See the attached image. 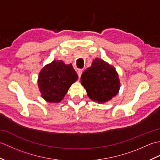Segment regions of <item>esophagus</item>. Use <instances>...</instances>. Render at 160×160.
<instances>
[{
	"label": "esophagus",
	"instance_id": "1",
	"mask_svg": "<svg viewBox=\"0 0 160 160\" xmlns=\"http://www.w3.org/2000/svg\"><path fill=\"white\" fill-rule=\"evenodd\" d=\"M77 71V73H78V78H80L81 75H82V71L81 69H77L76 70Z\"/></svg>",
	"mask_w": 160,
	"mask_h": 160
}]
</instances>
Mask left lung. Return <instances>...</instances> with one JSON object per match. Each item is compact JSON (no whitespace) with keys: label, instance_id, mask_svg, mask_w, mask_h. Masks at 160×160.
<instances>
[{"label":"left lung","instance_id":"1","mask_svg":"<svg viewBox=\"0 0 160 160\" xmlns=\"http://www.w3.org/2000/svg\"><path fill=\"white\" fill-rule=\"evenodd\" d=\"M81 82L89 98L99 103L111 100L120 89V80L116 71L98 58L95 59L91 67L82 73Z\"/></svg>","mask_w":160,"mask_h":160}]
</instances>
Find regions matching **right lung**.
I'll list each match as a JSON object with an SVG mask.
<instances>
[{"label":"right lung","instance_id":"1","mask_svg":"<svg viewBox=\"0 0 160 160\" xmlns=\"http://www.w3.org/2000/svg\"><path fill=\"white\" fill-rule=\"evenodd\" d=\"M78 80L72 64L56 61L45 66L40 72L38 84L42 98L49 102H59L68 89Z\"/></svg>","mask_w":160,"mask_h":160}]
</instances>
